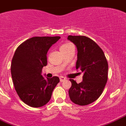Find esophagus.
<instances>
[{"label": "esophagus", "mask_w": 126, "mask_h": 126, "mask_svg": "<svg viewBox=\"0 0 126 126\" xmlns=\"http://www.w3.org/2000/svg\"><path fill=\"white\" fill-rule=\"evenodd\" d=\"M66 80V79L65 77H60V82H63V81H65Z\"/></svg>", "instance_id": "34e87169"}]
</instances>
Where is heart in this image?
<instances>
[{"instance_id":"obj_1","label":"heart","mask_w":126,"mask_h":126,"mask_svg":"<svg viewBox=\"0 0 126 126\" xmlns=\"http://www.w3.org/2000/svg\"><path fill=\"white\" fill-rule=\"evenodd\" d=\"M71 46H73L71 44H69V43H67V44H64L63 45H61L60 46V48L59 49L61 51V52H63V51H65L68 50Z\"/></svg>"}]
</instances>
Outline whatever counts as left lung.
<instances>
[{
	"mask_svg": "<svg viewBox=\"0 0 126 126\" xmlns=\"http://www.w3.org/2000/svg\"><path fill=\"white\" fill-rule=\"evenodd\" d=\"M67 39L77 48L76 69L84 73L82 81L77 84L70 79V99L80 106H86L100 97L108 80V61L102 49L91 38L84 35H69Z\"/></svg>",
	"mask_w": 126,
	"mask_h": 126,
	"instance_id": "obj_1",
	"label": "left lung"
}]
</instances>
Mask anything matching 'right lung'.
<instances>
[{"instance_id":"obj_1","label":"right lung","mask_w":126,"mask_h":126,"mask_svg":"<svg viewBox=\"0 0 126 126\" xmlns=\"http://www.w3.org/2000/svg\"><path fill=\"white\" fill-rule=\"evenodd\" d=\"M61 37H33L16 49L12 60L11 75L19 97L31 107L46 105L59 82L58 77L45 79L42 68L47 65V53L53 44Z\"/></svg>"}]
</instances>
